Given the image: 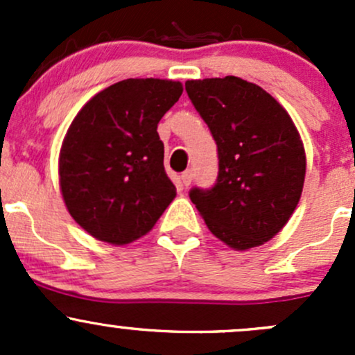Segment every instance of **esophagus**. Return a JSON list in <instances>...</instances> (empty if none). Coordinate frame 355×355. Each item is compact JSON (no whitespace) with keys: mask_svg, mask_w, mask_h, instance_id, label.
<instances>
[{"mask_svg":"<svg viewBox=\"0 0 355 355\" xmlns=\"http://www.w3.org/2000/svg\"><path fill=\"white\" fill-rule=\"evenodd\" d=\"M192 177H194V173H192V170H185L184 173L180 175V180H182V187H189L192 182Z\"/></svg>","mask_w":355,"mask_h":355,"instance_id":"1","label":"esophagus"}]
</instances>
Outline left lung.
<instances>
[{"instance_id":"obj_1","label":"left lung","mask_w":355,"mask_h":355,"mask_svg":"<svg viewBox=\"0 0 355 355\" xmlns=\"http://www.w3.org/2000/svg\"><path fill=\"white\" fill-rule=\"evenodd\" d=\"M185 91L218 148L213 187L189 198L207 228L237 250L273 239L299 204L306 153L288 113L239 77L187 80Z\"/></svg>"}]
</instances>
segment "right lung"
Returning a JSON list of instances; mask_svg holds the SVG:
<instances>
[{"label":"right lung","instance_id":"right-lung-1","mask_svg":"<svg viewBox=\"0 0 355 355\" xmlns=\"http://www.w3.org/2000/svg\"><path fill=\"white\" fill-rule=\"evenodd\" d=\"M182 91L180 82L127 78L96 94L71 121L60 185L68 213L98 241H137L173 200L157 123Z\"/></svg>","mask_w":355,"mask_h":355}]
</instances>
